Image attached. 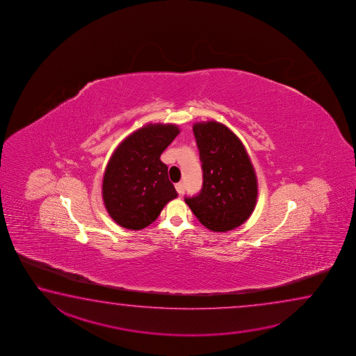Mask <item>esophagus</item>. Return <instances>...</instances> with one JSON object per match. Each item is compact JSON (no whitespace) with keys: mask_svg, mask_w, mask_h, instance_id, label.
Listing matches in <instances>:
<instances>
[{"mask_svg":"<svg viewBox=\"0 0 356 356\" xmlns=\"http://www.w3.org/2000/svg\"><path fill=\"white\" fill-rule=\"evenodd\" d=\"M175 189H177L178 194L181 195V194L184 193V184L181 183V181H179V183H177V184H175Z\"/></svg>","mask_w":356,"mask_h":356,"instance_id":"obj_1","label":"esophagus"}]
</instances>
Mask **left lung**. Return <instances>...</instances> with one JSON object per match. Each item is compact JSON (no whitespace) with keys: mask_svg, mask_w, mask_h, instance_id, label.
<instances>
[{"mask_svg":"<svg viewBox=\"0 0 356 356\" xmlns=\"http://www.w3.org/2000/svg\"><path fill=\"white\" fill-rule=\"evenodd\" d=\"M203 170V187L186 203L213 232L234 229L252 216L258 198L253 164L241 139L216 121L193 126Z\"/></svg>","mask_w":356,"mask_h":356,"instance_id":"obj_1","label":"left lung"}]
</instances>
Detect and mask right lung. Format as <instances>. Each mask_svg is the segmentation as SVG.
Segmentation results:
<instances>
[{"label":"right lung","mask_w":356,"mask_h":356,"mask_svg":"<svg viewBox=\"0 0 356 356\" xmlns=\"http://www.w3.org/2000/svg\"><path fill=\"white\" fill-rule=\"evenodd\" d=\"M179 132L175 124H147L115 148L103 175L102 198L118 225L143 229L169 200L177 198L161 154Z\"/></svg>","instance_id":"add662e5"}]
</instances>
